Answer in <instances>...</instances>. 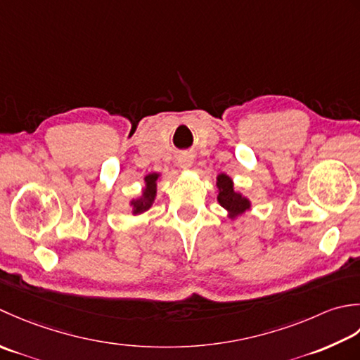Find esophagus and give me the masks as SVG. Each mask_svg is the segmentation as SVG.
<instances>
[{"mask_svg": "<svg viewBox=\"0 0 360 360\" xmlns=\"http://www.w3.org/2000/svg\"><path fill=\"white\" fill-rule=\"evenodd\" d=\"M179 165L180 167H183V169H188V167H191V165H193V157H191L189 153H183V155H180L179 158Z\"/></svg>", "mask_w": 360, "mask_h": 360, "instance_id": "1", "label": "esophagus"}]
</instances>
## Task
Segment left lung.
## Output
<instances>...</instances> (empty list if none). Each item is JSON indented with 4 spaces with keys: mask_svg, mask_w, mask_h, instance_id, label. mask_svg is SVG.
Here are the masks:
<instances>
[{
    "mask_svg": "<svg viewBox=\"0 0 360 360\" xmlns=\"http://www.w3.org/2000/svg\"><path fill=\"white\" fill-rule=\"evenodd\" d=\"M217 186H219V195L217 200L224 208L229 210L233 214H240L245 210L250 208V202L244 199L240 194L234 193L233 181L225 174H221L217 177Z\"/></svg>",
    "mask_w": 360,
    "mask_h": 360,
    "instance_id": "left-lung-1",
    "label": "left lung"
}]
</instances>
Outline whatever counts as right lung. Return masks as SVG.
I'll list each match as a JSON object with an SVG mask.
<instances>
[{
  "label": "right lung",
  "mask_w": 360,
  "mask_h": 360,
  "mask_svg": "<svg viewBox=\"0 0 360 360\" xmlns=\"http://www.w3.org/2000/svg\"><path fill=\"white\" fill-rule=\"evenodd\" d=\"M144 180H146V188L143 191V195L139 197L138 200L131 202V205H134V214H141V212H144L146 210H149L153 199H155L158 174H149Z\"/></svg>",
  "instance_id": "obj_1"
}]
</instances>
